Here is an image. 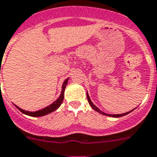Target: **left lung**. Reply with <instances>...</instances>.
<instances>
[{
    "mask_svg": "<svg viewBox=\"0 0 157 157\" xmlns=\"http://www.w3.org/2000/svg\"><path fill=\"white\" fill-rule=\"evenodd\" d=\"M87 98H88V101H89V105H90L91 107H92L93 109H94L95 111H97V113H101V114H102V115L108 116V117H123V116H125V115H127V114H128V113H131V112H132L134 110V109H132V110H131V111L127 112V113H122V114H108V113H104V112L101 111V110H100V109H99L98 108H97V106H96V105H95L93 103V102H92L90 97H89V93H88V91H87Z\"/></svg>",
    "mask_w": 157,
    "mask_h": 157,
    "instance_id": "1",
    "label": "left lung"
}]
</instances>
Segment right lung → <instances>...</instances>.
<instances>
[{"mask_svg": "<svg viewBox=\"0 0 157 157\" xmlns=\"http://www.w3.org/2000/svg\"><path fill=\"white\" fill-rule=\"evenodd\" d=\"M69 78H67L65 81L63 82L62 87H61V93H60V97L56 99V101H55L52 104H51L50 105L47 106V107L44 108V109H40V110H38V111H35V112H29V111H25V110H24V109H21L18 106L15 105L17 109H18L22 113L24 114H25V115L30 116V117H43V116H45L47 114H49V113H52V112L56 111V109H58L59 107L60 106V105L62 104L63 100H64V89H65V87H66L67 84H68V81Z\"/></svg>", "mask_w": 157, "mask_h": 157, "instance_id": "obj_1", "label": "right lung"}]
</instances>
